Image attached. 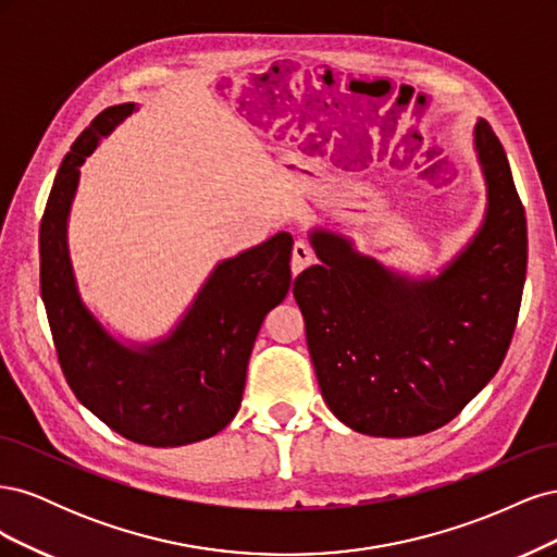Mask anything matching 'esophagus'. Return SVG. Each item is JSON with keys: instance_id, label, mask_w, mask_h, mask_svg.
Listing matches in <instances>:
<instances>
[{"instance_id": "obj_1", "label": "esophagus", "mask_w": 557, "mask_h": 557, "mask_svg": "<svg viewBox=\"0 0 557 557\" xmlns=\"http://www.w3.org/2000/svg\"><path fill=\"white\" fill-rule=\"evenodd\" d=\"M313 262V250L309 244L297 242L293 248V274H299L301 269L309 267Z\"/></svg>"}]
</instances>
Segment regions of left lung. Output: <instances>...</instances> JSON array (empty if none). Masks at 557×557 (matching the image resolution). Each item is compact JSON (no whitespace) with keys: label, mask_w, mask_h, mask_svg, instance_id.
<instances>
[{"label":"left lung","mask_w":557,"mask_h":557,"mask_svg":"<svg viewBox=\"0 0 557 557\" xmlns=\"http://www.w3.org/2000/svg\"><path fill=\"white\" fill-rule=\"evenodd\" d=\"M471 146L485 183L483 218L434 274H407L342 232L309 230L320 264L295 278L293 295L320 395L360 434L395 440L446 425L507 356L525 285V211L483 117Z\"/></svg>","instance_id":"left-lung-1"}]
</instances>
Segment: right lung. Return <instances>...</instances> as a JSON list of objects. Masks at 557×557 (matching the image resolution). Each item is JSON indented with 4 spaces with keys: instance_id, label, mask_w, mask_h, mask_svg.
<instances>
[{
    "instance_id": "right-lung-1",
    "label": "right lung",
    "mask_w": 557,
    "mask_h": 557,
    "mask_svg": "<svg viewBox=\"0 0 557 557\" xmlns=\"http://www.w3.org/2000/svg\"><path fill=\"white\" fill-rule=\"evenodd\" d=\"M137 109H104L64 156L39 232L41 299L64 379L83 407L129 442L166 448L209 440L237 416L262 320L290 290L293 234L218 262L156 339L134 342L109 327L81 295L70 215L81 164Z\"/></svg>"
}]
</instances>
